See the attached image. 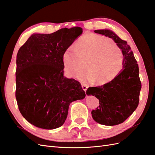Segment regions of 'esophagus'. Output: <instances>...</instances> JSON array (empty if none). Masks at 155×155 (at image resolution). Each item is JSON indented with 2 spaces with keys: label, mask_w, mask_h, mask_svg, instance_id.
Instances as JSON below:
<instances>
[{
  "label": "esophagus",
  "mask_w": 155,
  "mask_h": 155,
  "mask_svg": "<svg viewBox=\"0 0 155 155\" xmlns=\"http://www.w3.org/2000/svg\"><path fill=\"white\" fill-rule=\"evenodd\" d=\"M82 88L83 90H84V91H85V92H86L87 89H88V86L86 85V84H82Z\"/></svg>",
  "instance_id": "esophagus-1"
}]
</instances>
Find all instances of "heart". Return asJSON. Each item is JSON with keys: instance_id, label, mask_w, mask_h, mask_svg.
Here are the masks:
<instances>
[{"instance_id": "heart-1", "label": "heart", "mask_w": 155, "mask_h": 155, "mask_svg": "<svg viewBox=\"0 0 155 155\" xmlns=\"http://www.w3.org/2000/svg\"><path fill=\"white\" fill-rule=\"evenodd\" d=\"M63 61L66 73L84 81L105 84L114 80L124 67V57L110 38L92 33L82 35L75 45L65 50Z\"/></svg>"}]
</instances>
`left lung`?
<instances>
[{
  "mask_svg": "<svg viewBox=\"0 0 155 155\" xmlns=\"http://www.w3.org/2000/svg\"><path fill=\"white\" fill-rule=\"evenodd\" d=\"M94 32L113 38L117 43L124 56V69L112 82L90 87L86 94L99 100L100 105L92 111L95 121L106 126L118 125L124 122L138 106L141 88L138 64L130 45L112 31L101 29Z\"/></svg>",
  "mask_w": 155,
  "mask_h": 155,
  "instance_id": "1",
  "label": "left lung"
}]
</instances>
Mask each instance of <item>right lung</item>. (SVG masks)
Wrapping results in <instances>:
<instances>
[{
  "instance_id": "1",
  "label": "right lung",
  "mask_w": 155,
  "mask_h": 155,
  "mask_svg": "<svg viewBox=\"0 0 155 155\" xmlns=\"http://www.w3.org/2000/svg\"><path fill=\"white\" fill-rule=\"evenodd\" d=\"M82 33L80 27L34 34L19 48L15 98L22 116L38 128L52 130L66 120L71 102L86 96L81 83L63 76V55Z\"/></svg>"
}]
</instances>
